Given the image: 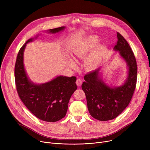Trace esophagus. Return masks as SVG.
<instances>
[{"label":"esophagus","instance_id":"obj_1","mask_svg":"<svg viewBox=\"0 0 150 150\" xmlns=\"http://www.w3.org/2000/svg\"><path fill=\"white\" fill-rule=\"evenodd\" d=\"M82 82H83V81H82L81 79H77L76 81V83L78 86H80L82 84Z\"/></svg>","mask_w":150,"mask_h":150}]
</instances>
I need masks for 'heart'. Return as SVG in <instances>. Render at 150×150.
I'll return each instance as SVG.
<instances>
[{"label":"heart","instance_id":"heart-1","mask_svg":"<svg viewBox=\"0 0 150 150\" xmlns=\"http://www.w3.org/2000/svg\"><path fill=\"white\" fill-rule=\"evenodd\" d=\"M99 42L100 39L97 36L92 35L89 36L83 42L72 47V54L73 57L76 59L84 58ZM106 52L107 48L105 45H98L85 60L84 67L90 70L96 69L103 61ZM68 64L72 68L76 67V63L72 59H69Z\"/></svg>","mask_w":150,"mask_h":150}]
</instances>
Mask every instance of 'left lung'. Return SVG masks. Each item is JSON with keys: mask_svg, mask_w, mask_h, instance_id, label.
Instances as JSON below:
<instances>
[{"mask_svg": "<svg viewBox=\"0 0 150 150\" xmlns=\"http://www.w3.org/2000/svg\"><path fill=\"white\" fill-rule=\"evenodd\" d=\"M117 42L114 50L127 63L128 75L122 85L111 87L101 78L100 68L86 74L81 88L85 93L88 111L94 119L100 121L112 120L128 106L134 92L137 66L134 54L126 39L117 33Z\"/></svg>", "mask_w": 150, "mask_h": 150, "instance_id": "obj_1", "label": "left lung"}]
</instances>
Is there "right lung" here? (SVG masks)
I'll return each mask as SVG.
<instances>
[{"label": "right lung", "instance_id": "add662e5", "mask_svg": "<svg viewBox=\"0 0 150 150\" xmlns=\"http://www.w3.org/2000/svg\"><path fill=\"white\" fill-rule=\"evenodd\" d=\"M65 28L61 27L47 31L54 34ZM37 37L29 39L19 51L14 67L16 86L23 103L33 115L45 122H57L66 114L69 100L77 89L76 78L59 75L40 84L30 80L23 64V52L27 44Z\"/></svg>", "mask_w": 150, "mask_h": 150}]
</instances>
